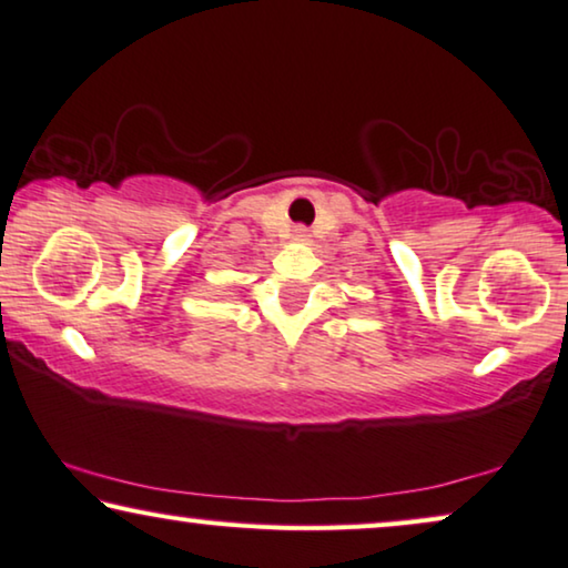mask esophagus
<instances>
[{"label":"esophagus","mask_w":568,"mask_h":568,"mask_svg":"<svg viewBox=\"0 0 568 568\" xmlns=\"http://www.w3.org/2000/svg\"><path fill=\"white\" fill-rule=\"evenodd\" d=\"M293 239H295V242H306V239H308V229H306V226H295V229H293Z\"/></svg>","instance_id":"1"}]
</instances>
